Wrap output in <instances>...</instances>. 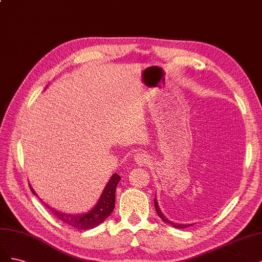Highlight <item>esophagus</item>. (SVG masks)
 <instances>
[{
    "label": "esophagus",
    "mask_w": 262,
    "mask_h": 262,
    "mask_svg": "<svg viewBox=\"0 0 262 262\" xmlns=\"http://www.w3.org/2000/svg\"><path fill=\"white\" fill-rule=\"evenodd\" d=\"M150 155L146 151H139L138 154L135 155V162H136L138 165H145L150 162Z\"/></svg>",
    "instance_id": "1"
}]
</instances>
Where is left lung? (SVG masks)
Masks as SVG:
<instances>
[{"mask_svg":"<svg viewBox=\"0 0 262 262\" xmlns=\"http://www.w3.org/2000/svg\"><path fill=\"white\" fill-rule=\"evenodd\" d=\"M155 207H156L157 213L159 214V216H160V217L162 219V221H164L165 223H168V224L173 225L174 227H176V229H186V227H188V226H190V225H191V224H180V223H174V222H172V221L168 220V219H166V217L164 216V214L161 212V210H160L159 205H158V201H157V199H156V198H155Z\"/></svg>","mask_w":262,"mask_h":262,"instance_id":"obj_1","label":"left lung"}]
</instances>
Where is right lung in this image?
Here are the masks:
<instances>
[{"mask_svg": "<svg viewBox=\"0 0 262 262\" xmlns=\"http://www.w3.org/2000/svg\"><path fill=\"white\" fill-rule=\"evenodd\" d=\"M120 180L121 176L119 174H113L111 179L107 182V184L105 185L102 195H101L100 199L98 200V204L95 206L94 209L88 211L86 213L67 214L60 212V211H56L46 204L45 205L47 208H49L50 211H51L52 214H54L55 217L58 219V220L76 227L77 230L94 229V227L102 223L105 219L108 217V215L113 212L115 206V190ZM29 187L31 191L37 196V193L32 189L30 185Z\"/></svg>", "mask_w": 262, "mask_h": 262, "instance_id": "add662e5", "label": "right lung"}]
</instances>
